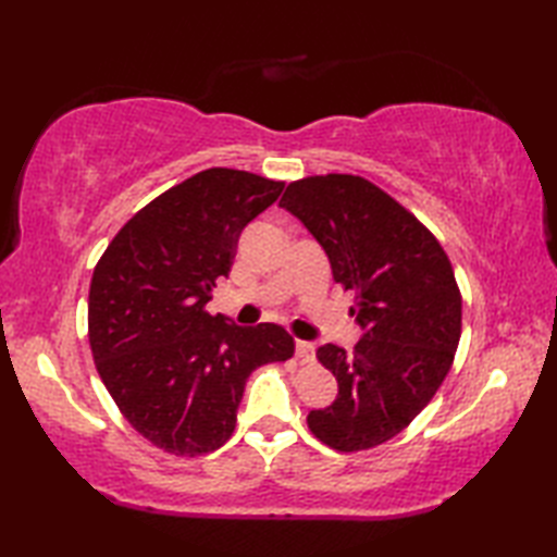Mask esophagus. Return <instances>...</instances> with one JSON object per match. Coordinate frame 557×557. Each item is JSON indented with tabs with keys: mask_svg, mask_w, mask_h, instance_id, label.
<instances>
[{
	"mask_svg": "<svg viewBox=\"0 0 557 557\" xmlns=\"http://www.w3.org/2000/svg\"><path fill=\"white\" fill-rule=\"evenodd\" d=\"M297 359H299V361H304V363H309V361H313V359H315V347H313V342L297 339Z\"/></svg>",
	"mask_w": 557,
	"mask_h": 557,
	"instance_id": "esophagus-1",
	"label": "esophagus"
}]
</instances>
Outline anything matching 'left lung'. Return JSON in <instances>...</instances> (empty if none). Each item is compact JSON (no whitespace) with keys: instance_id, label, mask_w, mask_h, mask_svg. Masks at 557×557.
Segmentation results:
<instances>
[{"instance_id":"1","label":"left lung","mask_w":557,"mask_h":557,"mask_svg":"<svg viewBox=\"0 0 557 557\" xmlns=\"http://www.w3.org/2000/svg\"><path fill=\"white\" fill-rule=\"evenodd\" d=\"M280 208L304 222L327 253L333 277L351 289L363 335L351 354L315 357L337 377V399L309 413L318 441L359 453L405 431L453 366L461 294L435 236L363 176L325 174L292 182Z\"/></svg>"}]
</instances>
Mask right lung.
Here are the masks:
<instances>
[{
    "instance_id": "obj_1",
    "label": "right lung",
    "mask_w": 557,
    "mask_h": 557,
    "mask_svg": "<svg viewBox=\"0 0 557 557\" xmlns=\"http://www.w3.org/2000/svg\"><path fill=\"white\" fill-rule=\"evenodd\" d=\"M285 182L210 168L140 208L98 260L88 294L96 369L124 419L170 455H208L230 441L248 375L287 361L285 327L210 315L242 230Z\"/></svg>"
}]
</instances>
